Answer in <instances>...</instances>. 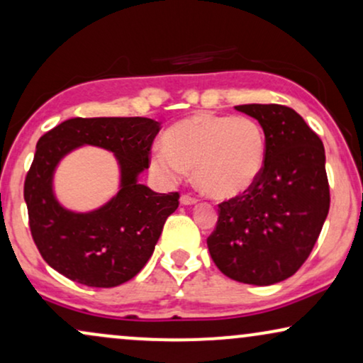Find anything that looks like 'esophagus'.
Wrapping results in <instances>:
<instances>
[{
	"mask_svg": "<svg viewBox=\"0 0 363 363\" xmlns=\"http://www.w3.org/2000/svg\"><path fill=\"white\" fill-rule=\"evenodd\" d=\"M179 201H181L182 206H192V204L197 203L196 197H192V196H189V194H182L181 199H179Z\"/></svg>",
	"mask_w": 363,
	"mask_h": 363,
	"instance_id": "obj_1",
	"label": "esophagus"
}]
</instances>
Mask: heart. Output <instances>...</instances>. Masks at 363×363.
<instances>
[{
  "label": "heart",
  "instance_id": "obj_1",
  "mask_svg": "<svg viewBox=\"0 0 363 363\" xmlns=\"http://www.w3.org/2000/svg\"><path fill=\"white\" fill-rule=\"evenodd\" d=\"M150 164L179 181L192 169L197 187L213 199H233L253 187L264 167L266 134L253 117L199 112L169 127Z\"/></svg>",
  "mask_w": 363,
  "mask_h": 363
}]
</instances>
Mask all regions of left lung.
Listing matches in <instances>:
<instances>
[{"instance_id":"obj_1","label":"left lung","mask_w":363,"mask_h":363,"mask_svg":"<svg viewBox=\"0 0 363 363\" xmlns=\"http://www.w3.org/2000/svg\"><path fill=\"white\" fill-rule=\"evenodd\" d=\"M236 110L264 128V167L245 194L219 204L208 247L228 278L268 286L298 272L322 231L330 209L325 149L290 107L247 104Z\"/></svg>"}]
</instances>
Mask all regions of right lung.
<instances>
[{"label":"right lung","instance_id":"right-lung-1","mask_svg":"<svg viewBox=\"0 0 363 363\" xmlns=\"http://www.w3.org/2000/svg\"><path fill=\"white\" fill-rule=\"evenodd\" d=\"M159 130L160 123L145 117H77L40 137L25 201L35 245L60 274L112 288L134 278L152 256L164 223L179 206L177 192L159 194L139 184ZM82 145L112 152L121 169L118 194L89 213L63 208L52 192L59 160Z\"/></svg>","mask_w":363,"mask_h":363}]
</instances>
